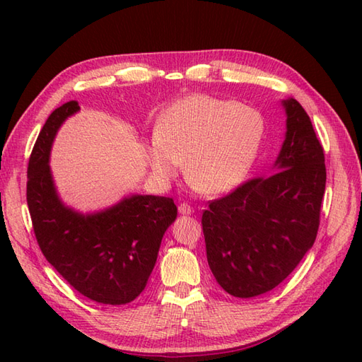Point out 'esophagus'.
Returning a JSON list of instances; mask_svg holds the SVG:
<instances>
[{
    "label": "esophagus",
    "instance_id": "1",
    "mask_svg": "<svg viewBox=\"0 0 362 362\" xmlns=\"http://www.w3.org/2000/svg\"><path fill=\"white\" fill-rule=\"evenodd\" d=\"M193 211H194L193 206H191V205L187 204V202H183V204L179 205V213H180V214H191Z\"/></svg>",
    "mask_w": 362,
    "mask_h": 362
}]
</instances>
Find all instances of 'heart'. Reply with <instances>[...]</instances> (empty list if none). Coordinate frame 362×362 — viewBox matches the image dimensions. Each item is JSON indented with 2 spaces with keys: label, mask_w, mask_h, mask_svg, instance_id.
Returning <instances> with one entry per match:
<instances>
[{
  "label": "heart",
  "mask_w": 362,
  "mask_h": 362,
  "mask_svg": "<svg viewBox=\"0 0 362 362\" xmlns=\"http://www.w3.org/2000/svg\"><path fill=\"white\" fill-rule=\"evenodd\" d=\"M257 109L232 99L191 95L160 113L148 161L161 182L185 160L187 179L204 193H224L245 179L264 136Z\"/></svg>",
  "instance_id": "heart-1"
}]
</instances>
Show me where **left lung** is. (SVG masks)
I'll list each match as a JSON object with an SVG mask.
<instances>
[{
	"instance_id": "obj_1",
	"label": "left lung",
	"mask_w": 362,
	"mask_h": 362,
	"mask_svg": "<svg viewBox=\"0 0 362 362\" xmlns=\"http://www.w3.org/2000/svg\"><path fill=\"white\" fill-rule=\"evenodd\" d=\"M276 171L245 180L202 213L206 259L221 288L247 298L274 289L316 241L325 193L324 148L296 99Z\"/></svg>"
}]
</instances>
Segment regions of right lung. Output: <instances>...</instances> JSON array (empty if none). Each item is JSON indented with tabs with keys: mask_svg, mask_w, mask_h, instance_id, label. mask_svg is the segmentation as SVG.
Listing matches in <instances>:
<instances>
[{
	"mask_svg": "<svg viewBox=\"0 0 362 362\" xmlns=\"http://www.w3.org/2000/svg\"><path fill=\"white\" fill-rule=\"evenodd\" d=\"M79 109L78 101L57 107L37 136L28 163L30 221L45 258L79 294L126 305L146 288L177 206L163 196H132L88 216L64 206L52 185L49 151L60 124Z\"/></svg>",
	"mask_w": 362,
	"mask_h": 362,
	"instance_id": "1",
	"label": "right lung"
}]
</instances>
